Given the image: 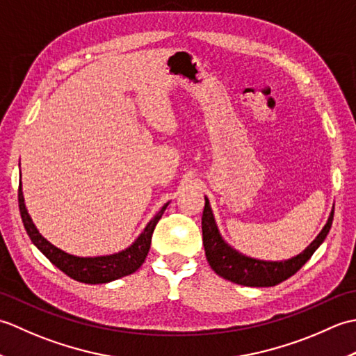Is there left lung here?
<instances>
[{"label":"left lung","instance_id":"1","mask_svg":"<svg viewBox=\"0 0 356 356\" xmlns=\"http://www.w3.org/2000/svg\"><path fill=\"white\" fill-rule=\"evenodd\" d=\"M332 220H334V208H332L327 223L324 225L321 232L303 252L297 257H292L289 260L266 261L241 254L226 243L220 231L217 228L209 200L205 197V208H203L202 216V232L207 260L217 275L229 280L232 283L251 287L275 286L292 277L295 272L311 259L312 254L318 249V246L329 234Z\"/></svg>","mask_w":356,"mask_h":356}]
</instances>
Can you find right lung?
Instances as JSON below:
<instances>
[{
	"label": "right lung",
	"mask_w": 356,
	"mask_h": 356,
	"mask_svg": "<svg viewBox=\"0 0 356 356\" xmlns=\"http://www.w3.org/2000/svg\"><path fill=\"white\" fill-rule=\"evenodd\" d=\"M18 203L22 223H24V228L29 234L30 240H32V243L40 249V251L47 257L59 270H63L64 274H67L73 280H76V282L88 284L110 283L113 280L122 278L138 270L148 255L151 236H153L156 225L161 220L166 207L170 205V202L165 203L161 211L148 222L145 229L139 234V237L136 238L130 246L122 249V251L110 255L78 257L67 254L63 249L51 245L47 238H44L41 236L40 231L36 229L35 223L32 222V217L27 213L21 185L18 190Z\"/></svg>",
	"instance_id": "1"
}]
</instances>
